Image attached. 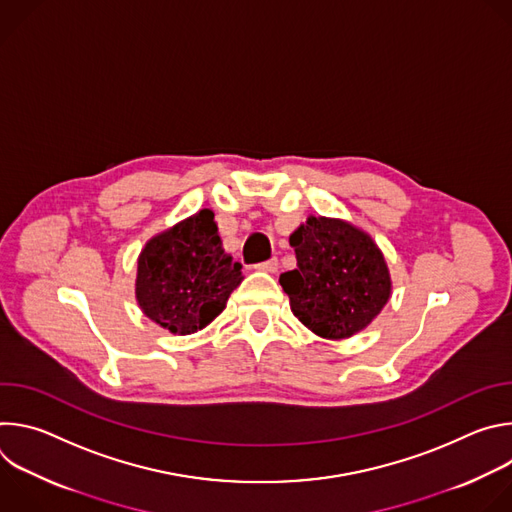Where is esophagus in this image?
Masks as SVG:
<instances>
[{
	"label": "esophagus",
	"instance_id": "1",
	"mask_svg": "<svg viewBox=\"0 0 512 512\" xmlns=\"http://www.w3.org/2000/svg\"><path fill=\"white\" fill-rule=\"evenodd\" d=\"M259 271H267V273H275L277 271V267H279V261L273 257V259H269V261H263V263H257L255 265Z\"/></svg>",
	"mask_w": 512,
	"mask_h": 512
}]
</instances>
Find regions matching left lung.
Listing matches in <instances>:
<instances>
[{
    "mask_svg": "<svg viewBox=\"0 0 512 512\" xmlns=\"http://www.w3.org/2000/svg\"><path fill=\"white\" fill-rule=\"evenodd\" d=\"M298 269L279 275L294 316L322 338L367 328L391 294L385 259L373 239L336 218L310 216L289 237Z\"/></svg>",
    "mask_w": 512,
    "mask_h": 512,
    "instance_id": "8db88e82",
    "label": "left lung"
}]
</instances>
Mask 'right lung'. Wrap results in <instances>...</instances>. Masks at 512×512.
Masks as SVG:
<instances>
[{
  "mask_svg": "<svg viewBox=\"0 0 512 512\" xmlns=\"http://www.w3.org/2000/svg\"><path fill=\"white\" fill-rule=\"evenodd\" d=\"M241 279V263L223 251L214 214L204 208L145 245L137 261L135 296L156 324L174 334H192L225 310Z\"/></svg>",
  "mask_w": 512,
  "mask_h": 512,
  "instance_id": "obj_1",
  "label": "right lung"
}]
</instances>
